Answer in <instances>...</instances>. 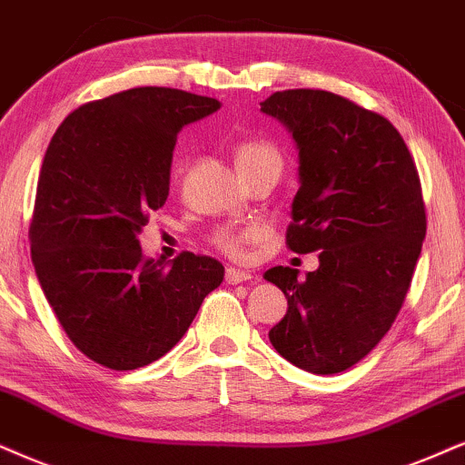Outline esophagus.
Returning a JSON list of instances; mask_svg holds the SVG:
<instances>
[{
    "mask_svg": "<svg viewBox=\"0 0 465 465\" xmlns=\"http://www.w3.org/2000/svg\"><path fill=\"white\" fill-rule=\"evenodd\" d=\"M225 281L229 285L246 283V281H251V272H246V270H240V268H227Z\"/></svg>",
    "mask_w": 465,
    "mask_h": 465,
    "instance_id": "1",
    "label": "esophagus"
}]
</instances>
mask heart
Returning <instances> with one entry per match:
<instances>
[{
    "label": "heart",
    "mask_w": 465,
    "mask_h": 465,
    "mask_svg": "<svg viewBox=\"0 0 465 465\" xmlns=\"http://www.w3.org/2000/svg\"><path fill=\"white\" fill-rule=\"evenodd\" d=\"M236 163L242 175H251L260 172L270 164H283L279 150L266 139H244L236 145ZM255 236V229H233V227H221L214 233V242L221 251L229 252V255H240L242 252V244L246 240Z\"/></svg>",
    "instance_id": "b5f03b06"
}]
</instances>
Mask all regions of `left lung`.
<instances>
[{
	"instance_id": "1",
	"label": "left lung",
	"mask_w": 465,
	"mask_h": 465,
	"mask_svg": "<svg viewBox=\"0 0 465 465\" xmlns=\"http://www.w3.org/2000/svg\"><path fill=\"white\" fill-rule=\"evenodd\" d=\"M260 104L298 150L287 244L320 251L304 279L263 274L287 298L270 343L304 371L341 373L380 343L408 293L427 232L416 164L386 117L337 94L285 90Z\"/></svg>"
}]
</instances>
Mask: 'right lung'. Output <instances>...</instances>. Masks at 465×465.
I'll use <instances>...</instances> for the list:
<instances>
[{
	"instance_id": "obj_1",
	"label": "right lung",
	"mask_w": 465,
	"mask_h": 465,
	"mask_svg": "<svg viewBox=\"0 0 465 465\" xmlns=\"http://www.w3.org/2000/svg\"><path fill=\"white\" fill-rule=\"evenodd\" d=\"M221 103L134 87L73 111L40 169L32 262L68 339L90 361L131 371L167 354L223 283L213 257L143 260L139 233L169 195L178 133Z\"/></svg>"
}]
</instances>
